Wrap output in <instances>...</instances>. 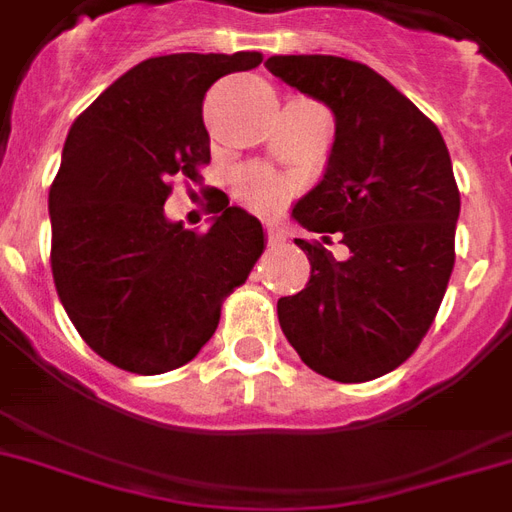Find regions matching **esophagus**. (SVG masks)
<instances>
[{"label":"esophagus","instance_id":"1","mask_svg":"<svg viewBox=\"0 0 512 512\" xmlns=\"http://www.w3.org/2000/svg\"><path fill=\"white\" fill-rule=\"evenodd\" d=\"M284 241H287V233L281 231L279 225H268V244H271V247H279Z\"/></svg>","mask_w":512,"mask_h":512}]
</instances>
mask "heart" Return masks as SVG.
<instances>
[{"instance_id": "heart-1", "label": "heart", "mask_w": 512, "mask_h": 512, "mask_svg": "<svg viewBox=\"0 0 512 512\" xmlns=\"http://www.w3.org/2000/svg\"><path fill=\"white\" fill-rule=\"evenodd\" d=\"M239 193L249 207L265 212V209L279 207L281 201L287 199L289 183L287 177L276 175V172L265 170V167H252V170L241 175Z\"/></svg>"}]
</instances>
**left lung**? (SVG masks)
Wrapping results in <instances>:
<instances>
[{"label": "left lung", "mask_w": 512, "mask_h": 512, "mask_svg": "<svg viewBox=\"0 0 512 512\" xmlns=\"http://www.w3.org/2000/svg\"><path fill=\"white\" fill-rule=\"evenodd\" d=\"M265 68L335 114L327 172L292 217L349 247L337 261L295 239L311 279L279 300L281 332L313 372L374 380L412 356L444 300L460 217L452 159L436 124L364 63L273 55Z\"/></svg>", "instance_id": "left-lung-1"}]
</instances>
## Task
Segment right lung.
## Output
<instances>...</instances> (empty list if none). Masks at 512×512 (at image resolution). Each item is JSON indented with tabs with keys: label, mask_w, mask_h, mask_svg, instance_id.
<instances>
[{
	"label": "right lung",
	"mask_w": 512,
	"mask_h": 512,
	"mask_svg": "<svg viewBox=\"0 0 512 512\" xmlns=\"http://www.w3.org/2000/svg\"><path fill=\"white\" fill-rule=\"evenodd\" d=\"M260 63V52L148 58L68 130L50 185L52 279L82 340L124 372L188 364L263 255L260 220L228 201L207 231L164 217L172 177L196 183L209 164L207 90Z\"/></svg>",
	"instance_id": "add662e5"
}]
</instances>
